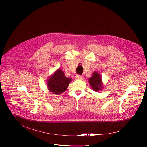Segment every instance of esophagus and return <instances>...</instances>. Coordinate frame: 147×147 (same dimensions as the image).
I'll use <instances>...</instances> for the list:
<instances>
[{"label": "esophagus", "mask_w": 147, "mask_h": 147, "mask_svg": "<svg viewBox=\"0 0 147 147\" xmlns=\"http://www.w3.org/2000/svg\"><path fill=\"white\" fill-rule=\"evenodd\" d=\"M76 79L78 80H83V76L81 75L78 74L76 76Z\"/></svg>", "instance_id": "34e87169"}]
</instances>
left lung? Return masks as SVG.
Segmentation results:
<instances>
[{
    "label": "left lung",
    "mask_w": 147,
    "mask_h": 147,
    "mask_svg": "<svg viewBox=\"0 0 147 147\" xmlns=\"http://www.w3.org/2000/svg\"><path fill=\"white\" fill-rule=\"evenodd\" d=\"M89 82L92 89L96 92L101 89L102 86L101 83L102 79L98 73L94 72L91 78L89 79Z\"/></svg>",
    "instance_id": "obj_1"
}]
</instances>
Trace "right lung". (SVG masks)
Listing matches in <instances>:
<instances>
[{
  "label": "right lung",
  "instance_id": "right-lung-1",
  "mask_svg": "<svg viewBox=\"0 0 147 147\" xmlns=\"http://www.w3.org/2000/svg\"><path fill=\"white\" fill-rule=\"evenodd\" d=\"M71 81V78H67L61 69H58L49 78L48 88L49 90L53 94L59 95L66 90Z\"/></svg>",
  "mask_w": 147,
  "mask_h": 147
}]
</instances>
